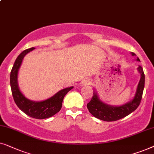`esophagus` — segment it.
<instances>
[{"label": "esophagus", "mask_w": 154, "mask_h": 154, "mask_svg": "<svg viewBox=\"0 0 154 154\" xmlns=\"http://www.w3.org/2000/svg\"><path fill=\"white\" fill-rule=\"evenodd\" d=\"M91 80L89 79H84L82 80V86H87V85H89L91 84Z\"/></svg>", "instance_id": "34e87169"}]
</instances>
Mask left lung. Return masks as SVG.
<instances>
[{
	"instance_id": "8db88e82",
	"label": "left lung",
	"mask_w": 154,
	"mask_h": 154,
	"mask_svg": "<svg viewBox=\"0 0 154 154\" xmlns=\"http://www.w3.org/2000/svg\"><path fill=\"white\" fill-rule=\"evenodd\" d=\"M131 54L133 56H136L135 54L133 52H131ZM136 60L140 61L138 57H137ZM137 70L140 74V79L137 84L135 96L131 100L120 106L109 105L100 99L96 91L94 89V96L91 101L87 104V108L90 113L98 119L105 121H114L125 117L135 111L141 102L145 82L144 73L142 66H138Z\"/></svg>"
}]
</instances>
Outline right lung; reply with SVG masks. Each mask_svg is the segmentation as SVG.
I'll return each instance as SVG.
<instances>
[{
    "instance_id": "add662e5",
    "label": "right lung",
    "mask_w": 154,
    "mask_h": 154,
    "mask_svg": "<svg viewBox=\"0 0 154 154\" xmlns=\"http://www.w3.org/2000/svg\"><path fill=\"white\" fill-rule=\"evenodd\" d=\"M34 47L26 49L18 56L10 73V86L14 100L19 109L32 118L43 119L51 117L61 109L62 103L66 95L72 89L73 86L59 91L53 96L42 101H33L25 97L19 89L18 84V72L24 56Z\"/></svg>"
}]
</instances>
